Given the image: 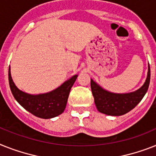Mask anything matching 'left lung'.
Returning a JSON list of instances; mask_svg holds the SVG:
<instances>
[{
    "instance_id": "left-lung-1",
    "label": "left lung",
    "mask_w": 156,
    "mask_h": 156,
    "mask_svg": "<svg viewBox=\"0 0 156 156\" xmlns=\"http://www.w3.org/2000/svg\"><path fill=\"white\" fill-rule=\"evenodd\" d=\"M150 66L146 81L136 92L118 94L108 92L91 80V89L96 108L101 113L108 115H122L133 109L141 101L148 89L150 83Z\"/></svg>"
}]
</instances>
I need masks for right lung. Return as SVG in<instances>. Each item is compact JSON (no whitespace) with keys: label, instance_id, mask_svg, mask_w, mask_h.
Here are the masks:
<instances>
[{"label":"right lung","instance_id":"right-lung-1","mask_svg":"<svg viewBox=\"0 0 156 156\" xmlns=\"http://www.w3.org/2000/svg\"><path fill=\"white\" fill-rule=\"evenodd\" d=\"M78 75L73 76L59 87L52 92L38 95H31L17 88L12 79L10 66L9 69V82L15 100L25 110L35 116L42 119H51L64 112L69 92Z\"/></svg>","mask_w":156,"mask_h":156}]
</instances>
